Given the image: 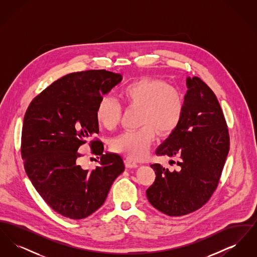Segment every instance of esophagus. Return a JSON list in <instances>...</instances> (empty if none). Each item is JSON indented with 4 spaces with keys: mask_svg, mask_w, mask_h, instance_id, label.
<instances>
[{
    "mask_svg": "<svg viewBox=\"0 0 257 257\" xmlns=\"http://www.w3.org/2000/svg\"><path fill=\"white\" fill-rule=\"evenodd\" d=\"M124 163H125V166L127 168H130V169H134V168H138V163L135 162L134 160L131 159V158H126L124 160Z\"/></svg>",
    "mask_w": 257,
    "mask_h": 257,
    "instance_id": "1",
    "label": "esophagus"
}]
</instances>
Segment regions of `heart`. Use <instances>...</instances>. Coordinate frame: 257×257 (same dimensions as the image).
I'll return each mask as SVG.
<instances>
[{"instance_id": "1", "label": "heart", "mask_w": 257, "mask_h": 257, "mask_svg": "<svg viewBox=\"0 0 257 257\" xmlns=\"http://www.w3.org/2000/svg\"><path fill=\"white\" fill-rule=\"evenodd\" d=\"M123 104L130 109H140L137 130L126 131L110 142V148L116 153L139 160L147 156L154 145L157 132L167 136L173 132L182 119L184 97L176 86L164 80L142 77L123 86L119 92ZM120 104L110 96H104L98 103L95 117L106 130L115 129L121 119Z\"/></svg>"}]
</instances>
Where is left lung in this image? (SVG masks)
Listing matches in <instances>:
<instances>
[{
  "instance_id": "left-lung-1",
  "label": "left lung",
  "mask_w": 257,
  "mask_h": 257,
  "mask_svg": "<svg viewBox=\"0 0 257 257\" xmlns=\"http://www.w3.org/2000/svg\"><path fill=\"white\" fill-rule=\"evenodd\" d=\"M182 119L156 151L177 159V171L150 167L156 178L147 190L160 212L179 217L202 207L218 187L229 151V134L215 93L198 77H188Z\"/></svg>"
}]
</instances>
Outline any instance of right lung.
<instances>
[{"instance_id":"add662e5","label":"right lung","mask_w":257,"mask_h":257,"mask_svg":"<svg viewBox=\"0 0 257 257\" xmlns=\"http://www.w3.org/2000/svg\"><path fill=\"white\" fill-rule=\"evenodd\" d=\"M121 80L120 74L104 69L65 75L38 94L25 113V171L37 193L61 216L81 220L94 213L125 169L119 155L103 154L98 140L90 146L100 165L88 171L77 164L78 147L99 133V101Z\"/></svg>"}]
</instances>
